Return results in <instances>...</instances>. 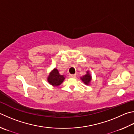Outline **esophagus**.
Masks as SVG:
<instances>
[{
    "label": "esophagus",
    "instance_id": "obj_1",
    "mask_svg": "<svg viewBox=\"0 0 134 134\" xmlns=\"http://www.w3.org/2000/svg\"><path fill=\"white\" fill-rule=\"evenodd\" d=\"M75 77H76V75H75V74H70V77L75 78Z\"/></svg>",
    "mask_w": 134,
    "mask_h": 134
}]
</instances>
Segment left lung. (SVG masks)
Instances as JSON below:
<instances>
[{"mask_svg": "<svg viewBox=\"0 0 134 134\" xmlns=\"http://www.w3.org/2000/svg\"><path fill=\"white\" fill-rule=\"evenodd\" d=\"M81 80H82V81H83L86 85L89 84L91 80V77L90 74L88 73V71H87V74L84 75V76L81 78Z\"/></svg>", "mask_w": 134, "mask_h": 134, "instance_id": "obj_1", "label": "left lung"}]
</instances>
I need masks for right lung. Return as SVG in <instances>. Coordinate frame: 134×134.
Returning a JSON list of instances; mask_svg holds the SVG:
<instances>
[{
  "label": "right lung",
  "mask_w": 134,
  "mask_h": 134,
  "mask_svg": "<svg viewBox=\"0 0 134 134\" xmlns=\"http://www.w3.org/2000/svg\"><path fill=\"white\" fill-rule=\"evenodd\" d=\"M64 79V75L59 74V71L55 69L50 72L48 77V82L52 86H57L62 83Z\"/></svg>",
  "instance_id": "right-lung-1"
}]
</instances>
